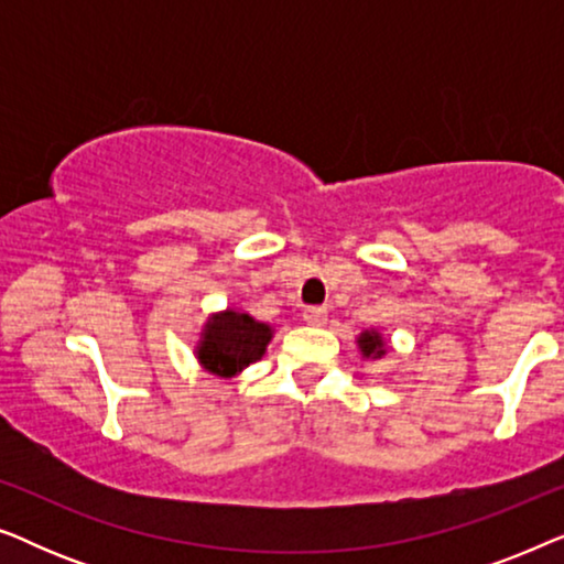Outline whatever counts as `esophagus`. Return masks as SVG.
<instances>
[{
    "label": "esophagus",
    "instance_id": "1",
    "mask_svg": "<svg viewBox=\"0 0 564 564\" xmlns=\"http://www.w3.org/2000/svg\"><path fill=\"white\" fill-rule=\"evenodd\" d=\"M303 321L307 323V326H323V323L328 321V311L326 307H305Z\"/></svg>",
    "mask_w": 564,
    "mask_h": 564
}]
</instances>
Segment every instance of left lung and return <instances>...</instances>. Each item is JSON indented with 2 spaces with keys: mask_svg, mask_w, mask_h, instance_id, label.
Returning <instances> with one entry per match:
<instances>
[{
  "mask_svg": "<svg viewBox=\"0 0 564 564\" xmlns=\"http://www.w3.org/2000/svg\"><path fill=\"white\" fill-rule=\"evenodd\" d=\"M357 346H359L361 357H365V359H382L384 351H388V341H384L380 330H375V328L361 330L359 338H357Z\"/></svg>",
  "mask_w": 564,
  "mask_h": 564,
  "instance_id": "obj_1",
  "label": "left lung"
}]
</instances>
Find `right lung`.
<instances>
[{
    "label": "right lung",
    "mask_w": 564,
    "mask_h": 564,
    "mask_svg": "<svg viewBox=\"0 0 564 564\" xmlns=\"http://www.w3.org/2000/svg\"><path fill=\"white\" fill-rule=\"evenodd\" d=\"M272 326L251 318L249 313L226 307L213 313L203 326L195 357L205 372L215 377H236L264 357L272 341Z\"/></svg>",
    "instance_id": "right-lung-1"
}]
</instances>
